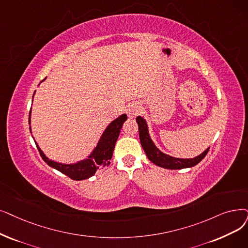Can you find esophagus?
Returning <instances> with one entry per match:
<instances>
[{
	"mask_svg": "<svg viewBox=\"0 0 248 248\" xmlns=\"http://www.w3.org/2000/svg\"><path fill=\"white\" fill-rule=\"evenodd\" d=\"M140 111V106H138L137 104H133L127 109V114L130 117H134L135 115H137Z\"/></svg>",
	"mask_w": 248,
	"mask_h": 248,
	"instance_id": "34e87169",
	"label": "esophagus"
}]
</instances>
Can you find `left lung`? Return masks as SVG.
Wrapping results in <instances>:
<instances>
[{"mask_svg": "<svg viewBox=\"0 0 248 248\" xmlns=\"http://www.w3.org/2000/svg\"><path fill=\"white\" fill-rule=\"evenodd\" d=\"M136 122L139 125V135H140V141H141V145L145 151V153L148 157V159L151 162L154 163L155 165L162 167L165 169H184V168H189L197 165L199 162L204 158L207 155L209 148L203 151L202 154L195 158H175L172 157L168 154L163 153L162 151H160L149 134V127L148 124L143 116H137Z\"/></svg>", "mask_w": 248, "mask_h": 248, "instance_id": "left-lung-1", "label": "left lung"}]
</instances>
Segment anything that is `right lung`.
I'll return each instance as SVG.
<instances>
[{
    "label": "right lung",
    "instance_id": "add662e5",
    "mask_svg": "<svg viewBox=\"0 0 248 248\" xmlns=\"http://www.w3.org/2000/svg\"><path fill=\"white\" fill-rule=\"evenodd\" d=\"M34 94H33V97H34ZM126 118H127L126 114L124 113L118 117H116L115 120H113L108 125L105 127V130L103 131L102 135L98 140L97 145L93 148L91 153L85 159L75 163L66 164V163L56 162V161L48 159L46 155L42 152V150L39 148L35 140L34 142L39 151L40 156L46 161V163L48 166L57 169L58 171L62 172L63 174H66L67 176H69L74 180H84L93 176L95 174V172L97 171V169H99L100 167H106L110 164V160L112 158L115 143L117 141L118 136H120L123 124L126 121ZM31 124V110L29 112V124ZM29 128H30V133H32L31 125ZM32 138H33V136H32Z\"/></svg>",
    "mask_w": 248,
    "mask_h": 248
}]
</instances>
